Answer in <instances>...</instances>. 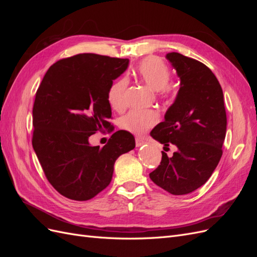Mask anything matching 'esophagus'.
I'll use <instances>...</instances> for the list:
<instances>
[{
    "label": "esophagus",
    "instance_id": "34e87169",
    "mask_svg": "<svg viewBox=\"0 0 257 257\" xmlns=\"http://www.w3.org/2000/svg\"><path fill=\"white\" fill-rule=\"evenodd\" d=\"M135 143H136V147H142L143 145H145V141L142 138H136Z\"/></svg>",
    "mask_w": 257,
    "mask_h": 257
}]
</instances>
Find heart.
<instances>
[{"instance_id":"b5f03b06","label":"heart","mask_w":257,"mask_h":257,"mask_svg":"<svg viewBox=\"0 0 257 257\" xmlns=\"http://www.w3.org/2000/svg\"><path fill=\"white\" fill-rule=\"evenodd\" d=\"M137 74L141 79L154 91H162L163 94H169L168 82L170 71L168 66L158 58H147L137 67ZM127 80L121 78L116 80L108 92V102L113 109H121L125 105V90ZM159 121V114L151 110H132L120 120L122 128L135 135H142Z\"/></svg>"}]
</instances>
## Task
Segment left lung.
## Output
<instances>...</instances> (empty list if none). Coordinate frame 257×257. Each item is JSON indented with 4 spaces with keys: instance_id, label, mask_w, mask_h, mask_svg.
<instances>
[{
    "instance_id": "8db88e82",
    "label": "left lung",
    "mask_w": 257,
    "mask_h": 257,
    "mask_svg": "<svg viewBox=\"0 0 257 257\" xmlns=\"http://www.w3.org/2000/svg\"><path fill=\"white\" fill-rule=\"evenodd\" d=\"M166 59L180 78V88L150 135L166 148L177 147L173 157L162 151L151 180L174 195L197 190L211 177L222 157L226 134V111L221 85L205 64L178 52Z\"/></svg>"
}]
</instances>
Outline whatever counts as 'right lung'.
Masks as SVG:
<instances>
[{
  "mask_svg": "<svg viewBox=\"0 0 257 257\" xmlns=\"http://www.w3.org/2000/svg\"><path fill=\"white\" fill-rule=\"evenodd\" d=\"M128 59L81 53L49 67L33 106V149L50 184L61 195L88 200L109 185L113 165L135 148L126 131L113 133L103 148L89 137L108 128V92L128 66Z\"/></svg>",
  "mask_w": 257,
  "mask_h": 257,
  "instance_id": "obj_1",
  "label": "right lung"
}]
</instances>
